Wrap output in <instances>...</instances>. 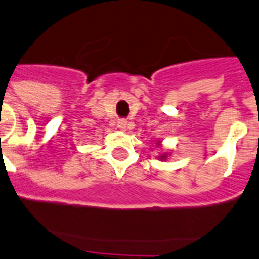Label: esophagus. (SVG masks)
<instances>
[{"instance_id": "esophagus-1", "label": "esophagus", "mask_w": 259, "mask_h": 259, "mask_svg": "<svg viewBox=\"0 0 259 259\" xmlns=\"http://www.w3.org/2000/svg\"><path fill=\"white\" fill-rule=\"evenodd\" d=\"M126 124H127L126 120H120L117 124V126L120 127V129H125V127H126Z\"/></svg>"}]
</instances>
